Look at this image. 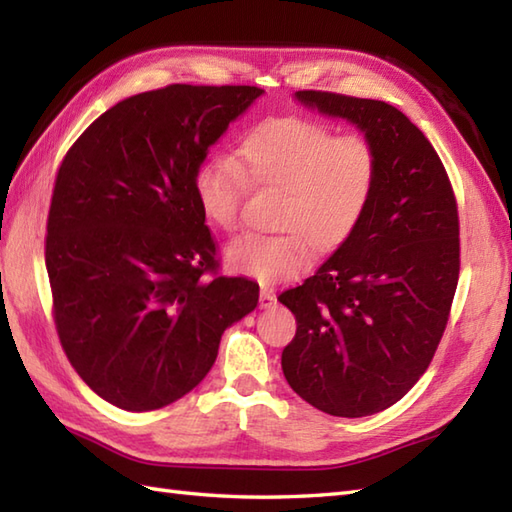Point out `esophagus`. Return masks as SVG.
<instances>
[{"instance_id": "34e87169", "label": "esophagus", "mask_w": 512, "mask_h": 512, "mask_svg": "<svg viewBox=\"0 0 512 512\" xmlns=\"http://www.w3.org/2000/svg\"><path fill=\"white\" fill-rule=\"evenodd\" d=\"M277 303V297H275V290L264 286L262 288V295H259V308H273Z\"/></svg>"}]
</instances>
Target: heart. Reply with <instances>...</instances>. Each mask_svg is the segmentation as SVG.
Returning <instances> with one entry per match:
<instances>
[{
	"instance_id": "1",
	"label": "heart",
	"mask_w": 512,
	"mask_h": 512,
	"mask_svg": "<svg viewBox=\"0 0 512 512\" xmlns=\"http://www.w3.org/2000/svg\"><path fill=\"white\" fill-rule=\"evenodd\" d=\"M380 162L361 136H336L303 118H275L253 129L231 160H213L195 180L200 209L211 224L233 233L239 226L244 180L281 193L275 235H244L226 248L237 273L262 281L297 277L310 250L332 255L343 248L372 206Z\"/></svg>"
}]
</instances>
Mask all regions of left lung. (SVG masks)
<instances>
[{
	"label": "left lung",
	"instance_id": "left-lung-1",
	"mask_svg": "<svg viewBox=\"0 0 512 512\" xmlns=\"http://www.w3.org/2000/svg\"><path fill=\"white\" fill-rule=\"evenodd\" d=\"M295 96L361 129L380 178L350 242L279 295L297 319L281 369L312 407L372 416L418 383L447 328L460 277L458 202L436 149L394 105L317 90Z\"/></svg>",
	"mask_w": 512,
	"mask_h": 512
}]
</instances>
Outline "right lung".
<instances>
[{"label":"right lung","instance_id":"right-lung-1","mask_svg":"<svg viewBox=\"0 0 512 512\" xmlns=\"http://www.w3.org/2000/svg\"><path fill=\"white\" fill-rule=\"evenodd\" d=\"M264 90L187 85L116 103L76 138L54 180L46 268L65 356L127 411L200 385L259 286L220 275L195 195L209 147Z\"/></svg>","mask_w":512,"mask_h":512}]
</instances>
